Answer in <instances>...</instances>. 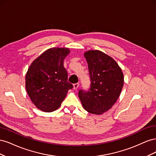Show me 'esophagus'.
Instances as JSON below:
<instances>
[{"label":"esophagus","mask_w":156,"mask_h":156,"mask_svg":"<svg viewBox=\"0 0 156 156\" xmlns=\"http://www.w3.org/2000/svg\"><path fill=\"white\" fill-rule=\"evenodd\" d=\"M79 83H75V84H73V89L76 90L79 88Z\"/></svg>","instance_id":"obj_1"}]
</instances>
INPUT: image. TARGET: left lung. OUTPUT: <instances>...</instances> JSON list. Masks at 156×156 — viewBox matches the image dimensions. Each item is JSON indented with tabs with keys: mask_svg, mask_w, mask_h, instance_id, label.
I'll return each instance as SVG.
<instances>
[{
	"mask_svg": "<svg viewBox=\"0 0 156 156\" xmlns=\"http://www.w3.org/2000/svg\"><path fill=\"white\" fill-rule=\"evenodd\" d=\"M88 64L90 88L80 90L79 97L83 108L90 113L101 115L114 105L124 85V74L116 61L99 50L84 53Z\"/></svg>",
	"mask_w": 156,
	"mask_h": 156,
	"instance_id": "8db88e82",
	"label": "left lung"
}]
</instances>
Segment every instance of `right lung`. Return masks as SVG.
Masks as SVG:
<instances>
[{
    "instance_id": "obj_1",
    "label": "right lung",
    "mask_w": 156,
    "mask_h": 156,
    "mask_svg": "<svg viewBox=\"0 0 156 156\" xmlns=\"http://www.w3.org/2000/svg\"><path fill=\"white\" fill-rule=\"evenodd\" d=\"M68 48H54L36 58L26 73L25 87L34 105L44 112H53L60 107L73 85L68 82L64 60Z\"/></svg>"
}]
</instances>
